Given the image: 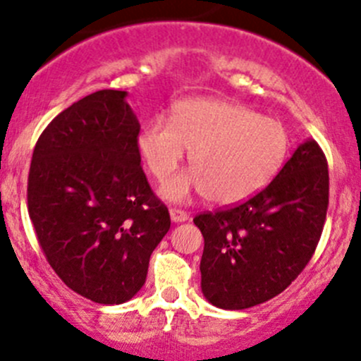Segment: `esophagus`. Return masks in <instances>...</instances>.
<instances>
[{"mask_svg":"<svg viewBox=\"0 0 361 361\" xmlns=\"http://www.w3.org/2000/svg\"><path fill=\"white\" fill-rule=\"evenodd\" d=\"M169 216H171V221L173 223H183L188 219L187 212L181 211V209H176V207H174V209H169Z\"/></svg>","mask_w":361,"mask_h":361,"instance_id":"34e87169","label":"esophagus"}]
</instances>
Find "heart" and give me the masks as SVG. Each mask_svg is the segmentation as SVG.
<instances>
[{
  "label": "heart",
  "instance_id": "1",
  "mask_svg": "<svg viewBox=\"0 0 361 361\" xmlns=\"http://www.w3.org/2000/svg\"><path fill=\"white\" fill-rule=\"evenodd\" d=\"M143 162L157 180L180 168L190 152L192 174L162 185L168 200L193 192L214 204H237L263 190L276 176L290 149L287 128L273 117L219 98H190L174 105L171 124L152 119L138 135Z\"/></svg>",
  "mask_w": 361,
  "mask_h": 361
}]
</instances>
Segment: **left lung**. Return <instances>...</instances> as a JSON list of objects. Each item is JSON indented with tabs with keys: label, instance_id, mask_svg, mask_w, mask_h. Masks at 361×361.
Returning <instances> with one entry per match:
<instances>
[{
	"label": "left lung",
	"instance_id": "left-lung-1",
	"mask_svg": "<svg viewBox=\"0 0 361 361\" xmlns=\"http://www.w3.org/2000/svg\"><path fill=\"white\" fill-rule=\"evenodd\" d=\"M327 206V159L308 138L247 202L195 216L204 298L221 310H245L286 290L317 249Z\"/></svg>",
	"mask_w": 361,
	"mask_h": 361
}]
</instances>
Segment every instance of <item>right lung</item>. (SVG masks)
Instances as JSON below:
<instances>
[{
	"label": "right lung",
	"mask_w": 361,
	"mask_h": 361,
	"mask_svg": "<svg viewBox=\"0 0 361 361\" xmlns=\"http://www.w3.org/2000/svg\"><path fill=\"white\" fill-rule=\"evenodd\" d=\"M126 97L94 91L60 112L29 169V216L48 263L100 305H121L142 289L171 226L140 166V123Z\"/></svg>",
	"instance_id": "add662e5"
}]
</instances>
